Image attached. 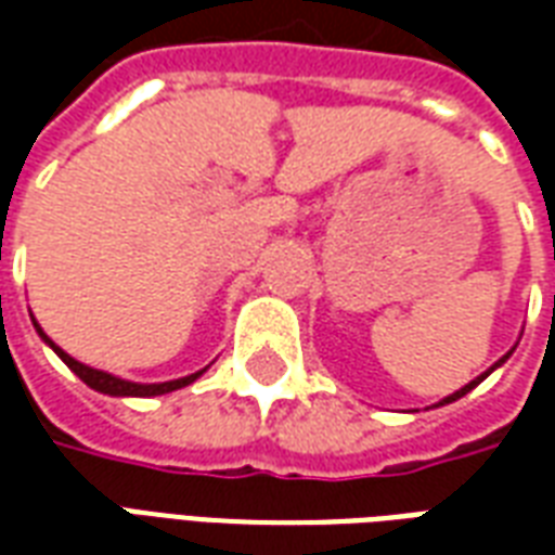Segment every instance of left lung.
I'll use <instances>...</instances> for the list:
<instances>
[{
    "label": "left lung",
    "instance_id": "obj_1",
    "mask_svg": "<svg viewBox=\"0 0 555 555\" xmlns=\"http://www.w3.org/2000/svg\"><path fill=\"white\" fill-rule=\"evenodd\" d=\"M514 348H517V345H514ZM514 348L508 350V353H505V357H500V360L493 362V365H490L488 372H481V374H478V377H476V380H469V384H466V386H461V389H457V392H452V396H446V398H442V401H437V404H434V408H442V404H452V401H457V398H464L466 392H473V389H476V386L481 384V380H485V377H488L490 372H496V369H500L502 362H505V360H508V357H512V353H514Z\"/></svg>",
    "mask_w": 555,
    "mask_h": 555
}]
</instances>
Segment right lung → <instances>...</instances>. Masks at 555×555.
<instances>
[{"mask_svg": "<svg viewBox=\"0 0 555 555\" xmlns=\"http://www.w3.org/2000/svg\"><path fill=\"white\" fill-rule=\"evenodd\" d=\"M35 330H38V336L50 345V348L55 350V357L65 362L70 372L77 374L79 380L86 386H91L94 392H103V396H113V398H154V396H166V392H175V389H183V386L195 384L202 374L207 372V369H202V372L195 374H186V377H178V380H166V384H133V380H125V377H115V374L109 372H101V369H91V365H82L79 360H74L70 353H65V350L55 345L53 338L47 336L41 330V324L35 321Z\"/></svg>", "mask_w": 555, "mask_h": 555, "instance_id": "right-lung-1", "label": "right lung"}]
</instances>
